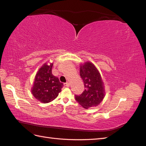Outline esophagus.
<instances>
[{"instance_id": "obj_1", "label": "esophagus", "mask_w": 146, "mask_h": 146, "mask_svg": "<svg viewBox=\"0 0 146 146\" xmlns=\"http://www.w3.org/2000/svg\"><path fill=\"white\" fill-rule=\"evenodd\" d=\"M63 85H64V86H66V87H69V85H70V84H69V83L67 82V83H64V84H63Z\"/></svg>"}]
</instances>
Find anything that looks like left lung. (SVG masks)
<instances>
[{"label": "left lung", "instance_id": "1", "mask_svg": "<svg viewBox=\"0 0 146 146\" xmlns=\"http://www.w3.org/2000/svg\"><path fill=\"white\" fill-rule=\"evenodd\" d=\"M80 77L85 90L80 95H75L77 102L84 108L98 106L104 98V83L96 66L90 62L80 66Z\"/></svg>", "mask_w": 146, "mask_h": 146}]
</instances>
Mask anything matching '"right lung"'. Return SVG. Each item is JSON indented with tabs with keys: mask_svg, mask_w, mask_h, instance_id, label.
<instances>
[{
	"mask_svg": "<svg viewBox=\"0 0 146 146\" xmlns=\"http://www.w3.org/2000/svg\"><path fill=\"white\" fill-rule=\"evenodd\" d=\"M53 63L44 64L35 78L32 92L35 98L44 104L54 100L58 96L63 84L52 73Z\"/></svg>",
	"mask_w": 146,
	"mask_h": 146,
	"instance_id": "1",
	"label": "right lung"
}]
</instances>
